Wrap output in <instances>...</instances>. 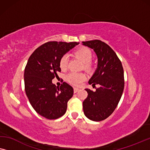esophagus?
Listing matches in <instances>:
<instances>
[{
  "instance_id": "esophagus-1",
  "label": "esophagus",
  "mask_w": 150,
  "mask_h": 150,
  "mask_svg": "<svg viewBox=\"0 0 150 150\" xmlns=\"http://www.w3.org/2000/svg\"><path fill=\"white\" fill-rule=\"evenodd\" d=\"M79 90V88H74V92L75 93H76V92H78Z\"/></svg>"
}]
</instances>
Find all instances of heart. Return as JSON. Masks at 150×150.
Instances as JSON below:
<instances>
[{
	"instance_id": "b5f03b06",
	"label": "heart",
	"mask_w": 150,
	"mask_h": 150,
	"mask_svg": "<svg viewBox=\"0 0 150 150\" xmlns=\"http://www.w3.org/2000/svg\"><path fill=\"white\" fill-rule=\"evenodd\" d=\"M75 55L79 58L82 62L84 63V69L88 72L92 71L93 64L91 61L92 60V53L88 48L86 47H81L78 48L75 52ZM69 57L67 55H63L60 59L59 66L62 70H66L68 67ZM86 79V75L83 73L71 72L67 75V80L69 83L75 86H79Z\"/></svg>"
}]
</instances>
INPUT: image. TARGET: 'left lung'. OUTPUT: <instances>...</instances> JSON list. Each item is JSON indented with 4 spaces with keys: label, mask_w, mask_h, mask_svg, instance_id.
I'll return each instance as SVG.
<instances>
[{
    "label": "left lung",
    "mask_w": 150,
    "mask_h": 150,
    "mask_svg": "<svg viewBox=\"0 0 150 150\" xmlns=\"http://www.w3.org/2000/svg\"><path fill=\"white\" fill-rule=\"evenodd\" d=\"M82 43L93 49L98 57V68L88 83L100 85L95 92L86 89L88 96L83 102V112L92 121H102L112 114L122 97L123 67L115 52L105 42L96 39Z\"/></svg>",
    "instance_id": "1"
}]
</instances>
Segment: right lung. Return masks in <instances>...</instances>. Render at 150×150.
Listing matches in <instances>:
<instances>
[{"mask_svg": "<svg viewBox=\"0 0 150 150\" xmlns=\"http://www.w3.org/2000/svg\"><path fill=\"white\" fill-rule=\"evenodd\" d=\"M78 44L47 42L34 51L25 67V92L29 102L36 112L48 120L62 116L73 95V88L69 84L63 82L58 88L52 83V79L61 71V57Z\"/></svg>", "mask_w": 150, "mask_h": 150, "instance_id": "obj_1", "label": "right lung"}]
</instances>
